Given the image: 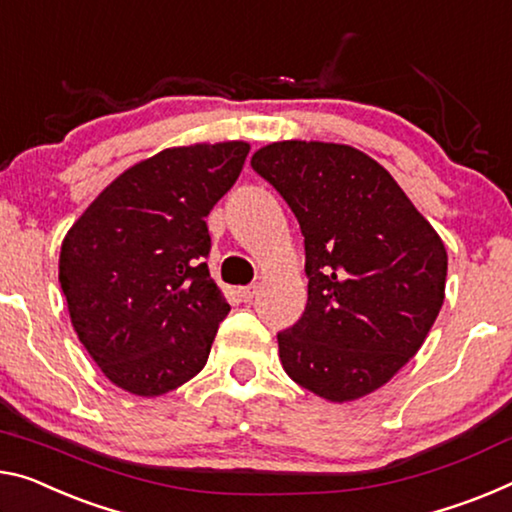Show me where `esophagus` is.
I'll return each mask as SVG.
<instances>
[{
  "label": "esophagus",
  "instance_id": "34e87169",
  "mask_svg": "<svg viewBox=\"0 0 512 512\" xmlns=\"http://www.w3.org/2000/svg\"><path fill=\"white\" fill-rule=\"evenodd\" d=\"M238 293H240L242 300L251 302V300H254V297H256V293H258V286H256V283H251V286H242V288L238 290Z\"/></svg>",
  "mask_w": 512,
  "mask_h": 512
}]
</instances>
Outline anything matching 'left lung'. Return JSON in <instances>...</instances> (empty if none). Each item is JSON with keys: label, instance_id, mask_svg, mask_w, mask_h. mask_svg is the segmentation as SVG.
<instances>
[{"label": "left lung", "instance_id": "8db88e82", "mask_svg": "<svg viewBox=\"0 0 512 512\" xmlns=\"http://www.w3.org/2000/svg\"><path fill=\"white\" fill-rule=\"evenodd\" d=\"M251 167L304 235L309 300L277 334L283 371L332 403L380 389L419 352L442 309V238L389 171L352 146L277 141Z\"/></svg>", "mask_w": 512, "mask_h": 512}]
</instances>
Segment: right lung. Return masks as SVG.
<instances>
[{
    "mask_svg": "<svg viewBox=\"0 0 512 512\" xmlns=\"http://www.w3.org/2000/svg\"><path fill=\"white\" fill-rule=\"evenodd\" d=\"M247 153L245 141L164 148L123 171L66 233L70 322L116 387L162 396L206 366L231 311L210 279L206 217Z\"/></svg>",
    "mask_w": 512,
    "mask_h": 512,
    "instance_id": "add662e5",
    "label": "right lung"
}]
</instances>
